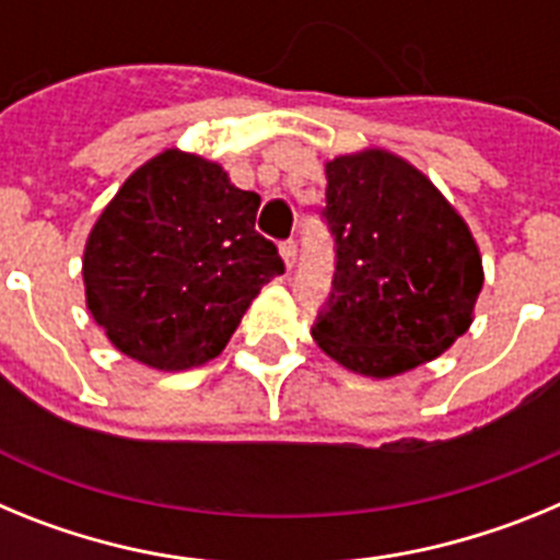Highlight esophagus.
<instances>
[{
  "label": "esophagus",
  "instance_id": "34e87169",
  "mask_svg": "<svg viewBox=\"0 0 560 560\" xmlns=\"http://www.w3.org/2000/svg\"><path fill=\"white\" fill-rule=\"evenodd\" d=\"M280 255H283L285 266H289V269H294V264H296V241H283V244H280Z\"/></svg>",
  "mask_w": 560,
  "mask_h": 560
}]
</instances>
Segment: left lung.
I'll use <instances>...</instances> for the list:
<instances>
[{
	"mask_svg": "<svg viewBox=\"0 0 560 560\" xmlns=\"http://www.w3.org/2000/svg\"><path fill=\"white\" fill-rule=\"evenodd\" d=\"M323 219L336 244L334 291L314 325L341 368L389 378L446 353L471 328L482 257L432 182L395 153L325 165Z\"/></svg>",
	"mask_w": 560,
	"mask_h": 560,
	"instance_id": "8db88e82",
	"label": "left lung"
}]
</instances>
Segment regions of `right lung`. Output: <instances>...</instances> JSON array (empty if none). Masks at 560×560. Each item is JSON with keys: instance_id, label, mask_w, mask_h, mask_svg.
Segmentation results:
<instances>
[{"instance_id": "1", "label": "right lung", "mask_w": 560, "mask_h": 560, "mask_svg": "<svg viewBox=\"0 0 560 560\" xmlns=\"http://www.w3.org/2000/svg\"><path fill=\"white\" fill-rule=\"evenodd\" d=\"M257 207L224 167L179 148L137 167L83 249L86 305L114 348L165 373L215 359L285 271L255 230Z\"/></svg>"}]
</instances>
